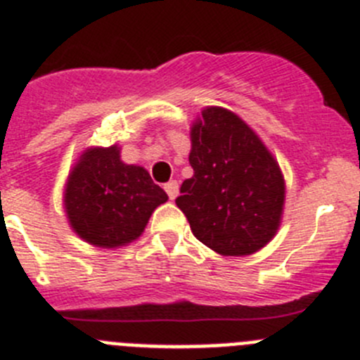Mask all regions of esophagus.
<instances>
[{"label": "esophagus", "mask_w": 360, "mask_h": 360, "mask_svg": "<svg viewBox=\"0 0 360 360\" xmlns=\"http://www.w3.org/2000/svg\"><path fill=\"white\" fill-rule=\"evenodd\" d=\"M164 191L167 193L169 200H174V198L178 196V182H176V180H171V182H167L166 186H164Z\"/></svg>", "instance_id": "34e87169"}]
</instances>
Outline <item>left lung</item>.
Returning <instances> with one entry per match:
<instances>
[{
    "instance_id": "left-lung-1",
    "label": "left lung",
    "mask_w": 360,
    "mask_h": 360,
    "mask_svg": "<svg viewBox=\"0 0 360 360\" xmlns=\"http://www.w3.org/2000/svg\"><path fill=\"white\" fill-rule=\"evenodd\" d=\"M189 164L174 200L198 240L221 255H250L276 233L283 176L255 131L230 110L209 107L191 130Z\"/></svg>"
}]
</instances>
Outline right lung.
<instances>
[{
  "mask_svg": "<svg viewBox=\"0 0 360 360\" xmlns=\"http://www.w3.org/2000/svg\"><path fill=\"white\" fill-rule=\"evenodd\" d=\"M164 202V189L146 169L121 162L117 146L85 151L69 174L64 196L72 230L101 248L137 239L151 212Z\"/></svg>",
  "mask_w": 360,
  "mask_h": 360,
  "instance_id": "1",
  "label": "right lung"
}]
</instances>
